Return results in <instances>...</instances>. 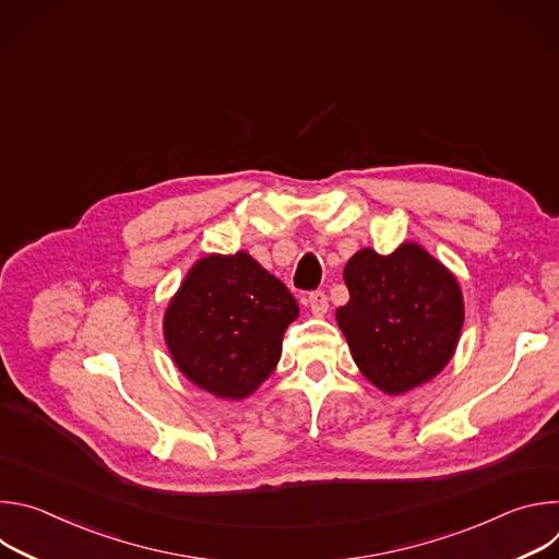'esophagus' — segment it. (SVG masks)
Here are the masks:
<instances>
[{
	"mask_svg": "<svg viewBox=\"0 0 559 559\" xmlns=\"http://www.w3.org/2000/svg\"><path fill=\"white\" fill-rule=\"evenodd\" d=\"M307 305H309V309H311L316 316H323V313L330 309V298H328L325 292L316 289V292H311V294L307 296Z\"/></svg>",
	"mask_w": 559,
	"mask_h": 559,
	"instance_id": "1",
	"label": "esophagus"
}]
</instances>
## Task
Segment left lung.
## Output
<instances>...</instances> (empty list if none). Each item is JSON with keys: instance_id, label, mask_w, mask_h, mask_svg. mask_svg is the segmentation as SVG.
<instances>
[{"instance_id": "1", "label": "left lung", "mask_w": 559, "mask_h": 559, "mask_svg": "<svg viewBox=\"0 0 559 559\" xmlns=\"http://www.w3.org/2000/svg\"><path fill=\"white\" fill-rule=\"evenodd\" d=\"M343 276L349 300L336 318L369 382L397 395L442 371L464 321L460 285L444 265L405 243L389 257L356 252Z\"/></svg>"}]
</instances>
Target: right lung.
Instances as JSON below:
<instances>
[{"label": "right lung", "mask_w": 559, "mask_h": 559, "mask_svg": "<svg viewBox=\"0 0 559 559\" xmlns=\"http://www.w3.org/2000/svg\"><path fill=\"white\" fill-rule=\"evenodd\" d=\"M296 316L292 292L250 254H212L190 270L164 332L177 367L194 384L241 401L274 371Z\"/></svg>", "instance_id": "1"}]
</instances>
